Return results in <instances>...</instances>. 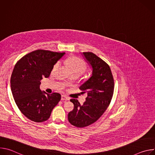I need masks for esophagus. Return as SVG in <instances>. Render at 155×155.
Instances as JSON below:
<instances>
[{
  "instance_id": "1",
  "label": "esophagus",
  "mask_w": 155,
  "mask_h": 155,
  "mask_svg": "<svg viewBox=\"0 0 155 155\" xmlns=\"http://www.w3.org/2000/svg\"><path fill=\"white\" fill-rule=\"evenodd\" d=\"M61 100L62 101H68V100H69V97H68L67 96H65L64 95H62Z\"/></svg>"
}]
</instances>
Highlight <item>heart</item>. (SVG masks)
<instances>
[{
  "label": "heart",
  "mask_w": 155,
  "mask_h": 155,
  "mask_svg": "<svg viewBox=\"0 0 155 155\" xmlns=\"http://www.w3.org/2000/svg\"><path fill=\"white\" fill-rule=\"evenodd\" d=\"M62 61L63 64L70 69L72 73H78L81 75L85 72L87 69V65L84 61L81 59L75 56L63 59ZM59 66V62L55 63L52 69V72H56L58 70Z\"/></svg>",
  "instance_id": "obj_1"
}]
</instances>
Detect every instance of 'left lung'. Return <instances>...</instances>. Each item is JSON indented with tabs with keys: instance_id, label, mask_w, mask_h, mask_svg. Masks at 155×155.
<instances>
[{
	"instance_id": "1",
	"label": "left lung",
	"mask_w": 155,
	"mask_h": 155,
	"mask_svg": "<svg viewBox=\"0 0 155 155\" xmlns=\"http://www.w3.org/2000/svg\"><path fill=\"white\" fill-rule=\"evenodd\" d=\"M83 54L92 66L93 74L80 87L82 93L87 94L86 101L81 105L77 99L70 100L74 108L69 113L68 120L77 127L95 123L110 105L114 91V80L109 65L92 52H83Z\"/></svg>"
}]
</instances>
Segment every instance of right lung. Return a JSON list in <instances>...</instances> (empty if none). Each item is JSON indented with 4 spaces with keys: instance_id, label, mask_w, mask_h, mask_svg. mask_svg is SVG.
Returning a JSON list of instances; mask_svg holds the SVG:
<instances>
[{
    "instance_id": "add662e5",
    "label": "right lung",
    "mask_w": 155,
    "mask_h": 155,
    "mask_svg": "<svg viewBox=\"0 0 155 155\" xmlns=\"http://www.w3.org/2000/svg\"><path fill=\"white\" fill-rule=\"evenodd\" d=\"M64 54L37 50L15 64L10 79L11 90L18 108L29 120L36 123L47 121L60 101L59 93L42 92L40 84L43 77H49L53 65Z\"/></svg>"
}]
</instances>
